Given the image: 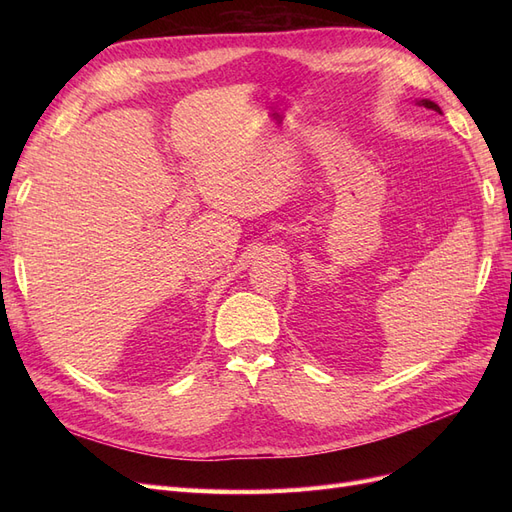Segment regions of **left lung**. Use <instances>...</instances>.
<instances>
[{
  "instance_id": "1",
  "label": "left lung",
  "mask_w": 512,
  "mask_h": 512,
  "mask_svg": "<svg viewBox=\"0 0 512 512\" xmlns=\"http://www.w3.org/2000/svg\"><path fill=\"white\" fill-rule=\"evenodd\" d=\"M416 104H418V106H425V108H429V111H436V113H440V115H442L440 106H438L436 102H431V100H416Z\"/></svg>"
}]
</instances>
